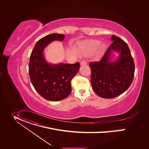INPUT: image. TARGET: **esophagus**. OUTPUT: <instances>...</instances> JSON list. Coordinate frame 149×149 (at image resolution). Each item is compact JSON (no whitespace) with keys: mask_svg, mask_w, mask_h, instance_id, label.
<instances>
[{"mask_svg":"<svg viewBox=\"0 0 149 149\" xmlns=\"http://www.w3.org/2000/svg\"><path fill=\"white\" fill-rule=\"evenodd\" d=\"M80 65H81V66H83V65H86L87 63H86V62H85L84 61H81V62L80 63Z\"/></svg>","mask_w":149,"mask_h":149,"instance_id":"1","label":"esophagus"}]
</instances>
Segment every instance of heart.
<instances>
[{
	"instance_id": "1",
	"label": "heart",
	"mask_w": 149,
	"mask_h": 149,
	"mask_svg": "<svg viewBox=\"0 0 149 149\" xmlns=\"http://www.w3.org/2000/svg\"><path fill=\"white\" fill-rule=\"evenodd\" d=\"M100 41L98 40H92L85 43V52L84 54H88L95 50L100 45ZM106 48V46L104 44H102L100 46V50L101 51L104 50Z\"/></svg>"
}]
</instances>
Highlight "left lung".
I'll use <instances>...</instances> for the list:
<instances>
[{
    "mask_svg": "<svg viewBox=\"0 0 149 149\" xmlns=\"http://www.w3.org/2000/svg\"><path fill=\"white\" fill-rule=\"evenodd\" d=\"M111 39L112 43L101 60L89 64L92 89L105 99L114 98L125 92L132 82L135 72L127 44L115 35ZM115 54L118 56L116 57Z\"/></svg>",
    "mask_w": 149,
    "mask_h": 149,
    "instance_id": "8db88e82",
    "label": "left lung"
}]
</instances>
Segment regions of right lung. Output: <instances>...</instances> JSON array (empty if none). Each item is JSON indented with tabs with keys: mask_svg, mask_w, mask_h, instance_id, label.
I'll return each mask as SVG.
<instances>
[{
	"mask_svg": "<svg viewBox=\"0 0 149 149\" xmlns=\"http://www.w3.org/2000/svg\"><path fill=\"white\" fill-rule=\"evenodd\" d=\"M65 36L49 34L36 43L29 64L31 82L36 91L44 99L57 102L65 99L71 92V81L80 69L75 64H51L45 58L44 50L50 43L63 41Z\"/></svg>",
	"mask_w": 149,
	"mask_h": 149,
	"instance_id": "1",
	"label": "right lung"
}]
</instances>
